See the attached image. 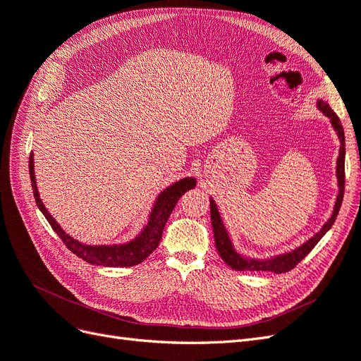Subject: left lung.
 Segmentation results:
<instances>
[{"instance_id": "1", "label": "left lung", "mask_w": 361, "mask_h": 361, "mask_svg": "<svg viewBox=\"0 0 361 361\" xmlns=\"http://www.w3.org/2000/svg\"><path fill=\"white\" fill-rule=\"evenodd\" d=\"M316 108L330 120V125L338 138V157L336 161V179H337V195L334 200L333 211L329 220H326L322 227L316 232L313 236H310L307 241H304L297 248H293L286 253H280L276 256H268L265 259H257V257H250L239 253L235 248V244L232 241L231 235L227 232V227L223 221L220 209L212 197L211 200V220H212V228H214V238H215V247L218 255L226 262V264L235 271H269L274 272V274H283V272H288L297 267L300 262L307 256L313 247L318 244L322 236L330 231L333 223L336 221V216L341 209V204L343 200V191H345V133L341 125V120L336 116V113L331 110L330 105L324 102L322 99H316Z\"/></svg>"}]
</instances>
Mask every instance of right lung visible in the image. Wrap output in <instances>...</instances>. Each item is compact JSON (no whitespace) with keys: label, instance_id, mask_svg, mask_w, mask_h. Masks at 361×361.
Segmentation results:
<instances>
[{"label":"right lung","instance_id":"add662e5","mask_svg":"<svg viewBox=\"0 0 361 361\" xmlns=\"http://www.w3.org/2000/svg\"><path fill=\"white\" fill-rule=\"evenodd\" d=\"M30 179H31V187H32V194H35L36 203L39 206L40 212L45 215L48 223L54 228L61 241L66 244V247L72 251L73 255L81 257L85 260L87 264L92 265H99V267H134L143 262L152 251H154L158 245L162 238V231L166 227V223L169 220L170 214L173 212L174 206L179 202L182 195L187 192L188 190H192L195 187V178L188 176L179 179L174 183L169 185L167 188H164L152 204L149 215H147V221L143 226V228L129 241L125 243H118V244H84L78 239L72 238L69 233H66L61 228V226L56 221L48 209L47 206L43 204L40 194L37 190V182H36V174H35V155H30Z\"/></svg>","mask_w":361,"mask_h":361}]
</instances>
